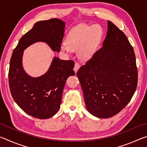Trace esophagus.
<instances>
[{
    "mask_svg": "<svg viewBox=\"0 0 147 147\" xmlns=\"http://www.w3.org/2000/svg\"><path fill=\"white\" fill-rule=\"evenodd\" d=\"M80 68V65L78 63H76L75 65H74V72H75V73H77V71H78V70Z\"/></svg>",
    "mask_w": 147,
    "mask_h": 147,
    "instance_id": "34e87169",
    "label": "esophagus"
}]
</instances>
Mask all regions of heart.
I'll return each instance as SVG.
<instances>
[{"label": "heart", "mask_w": 147, "mask_h": 147, "mask_svg": "<svg viewBox=\"0 0 147 147\" xmlns=\"http://www.w3.org/2000/svg\"><path fill=\"white\" fill-rule=\"evenodd\" d=\"M102 37V30L97 24L78 25L74 27L67 36V41L61 43L60 49L67 54L78 51L82 60H88L97 50Z\"/></svg>", "instance_id": "obj_1"}]
</instances>
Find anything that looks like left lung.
<instances>
[{"mask_svg": "<svg viewBox=\"0 0 147 147\" xmlns=\"http://www.w3.org/2000/svg\"><path fill=\"white\" fill-rule=\"evenodd\" d=\"M76 74L86 108L96 117H111L130 101L138 85L136 56L125 34L111 21L102 48Z\"/></svg>", "mask_w": 147, "mask_h": 147, "instance_id": "8db88e82", "label": "left lung"}]
</instances>
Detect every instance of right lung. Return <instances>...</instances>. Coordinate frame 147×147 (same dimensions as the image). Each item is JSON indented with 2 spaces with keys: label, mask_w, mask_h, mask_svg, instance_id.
I'll use <instances>...</instances> for the list:
<instances>
[{
  "label": "right lung",
  "mask_w": 147,
  "mask_h": 147,
  "mask_svg": "<svg viewBox=\"0 0 147 147\" xmlns=\"http://www.w3.org/2000/svg\"><path fill=\"white\" fill-rule=\"evenodd\" d=\"M65 28V23L58 19L37 22L20 39L12 53L8 74L11 96L24 112L34 117L49 119L58 112L67 79L75 74L74 62L54 57L47 73L35 78L24 70V51L35 43L44 42L53 51L59 52Z\"/></svg>",
  "instance_id": "add662e5"
}]
</instances>
